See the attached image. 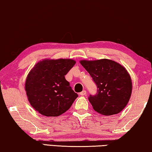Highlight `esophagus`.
I'll return each instance as SVG.
<instances>
[{
    "label": "esophagus",
    "instance_id": "obj_1",
    "mask_svg": "<svg viewBox=\"0 0 152 152\" xmlns=\"http://www.w3.org/2000/svg\"><path fill=\"white\" fill-rule=\"evenodd\" d=\"M86 94H87V91L85 90H83V91H81V92L80 93V96H85L86 95Z\"/></svg>",
    "mask_w": 152,
    "mask_h": 152
}]
</instances>
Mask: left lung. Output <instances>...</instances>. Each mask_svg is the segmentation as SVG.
I'll use <instances>...</instances> for the list:
<instances>
[{"label": "left lung", "instance_id": "obj_1", "mask_svg": "<svg viewBox=\"0 0 152 152\" xmlns=\"http://www.w3.org/2000/svg\"><path fill=\"white\" fill-rule=\"evenodd\" d=\"M80 63L96 84L97 94L89 97L94 110L104 116L121 112L127 104L132 91L131 76L125 67L107 58L82 60Z\"/></svg>", "mask_w": 152, "mask_h": 152}]
</instances>
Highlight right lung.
<instances>
[{
	"mask_svg": "<svg viewBox=\"0 0 152 152\" xmlns=\"http://www.w3.org/2000/svg\"><path fill=\"white\" fill-rule=\"evenodd\" d=\"M75 64L73 59L59 58L43 59L34 65L27 76L25 89L36 112L56 117L69 110L78 94L65 76Z\"/></svg>",
	"mask_w": 152,
	"mask_h": 152,
	"instance_id": "right-lung-1",
	"label": "right lung"
}]
</instances>
